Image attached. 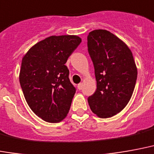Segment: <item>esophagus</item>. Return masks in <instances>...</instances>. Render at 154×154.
I'll list each match as a JSON object with an SVG mask.
<instances>
[{"label":"esophagus","instance_id":"34e87169","mask_svg":"<svg viewBox=\"0 0 154 154\" xmlns=\"http://www.w3.org/2000/svg\"><path fill=\"white\" fill-rule=\"evenodd\" d=\"M77 89H78L79 91H81V90L82 89V83H80V84H78V85H77Z\"/></svg>","mask_w":154,"mask_h":154}]
</instances>
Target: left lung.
<instances>
[{
    "mask_svg": "<svg viewBox=\"0 0 154 154\" xmlns=\"http://www.w3.org/2000/svg\"><path fill=\"white\" fill-rule=\"evenodd\" d=\"M87 45L97 82L89 105L99 118H111L126 107L134 91L137 68L133 54L125 42L103 29L89 32Z\"/></svg>",
    "mask_w": 154,
    "mask_h": 154,
    "instance_id": "1",
    "label": "left lung"
}]
</instances>
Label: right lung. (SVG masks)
<instances>
[{"label": "right lung", "mask_w": 154, "mask_h": 154, "mask_svg": "<svg viewBox=\"0 0 154 154\" xmlns=\"http://www.w3.org/2000/svg\"><path fill=\"white\" fill-rule=\"evenodd\" d=\"M82 42L74 35L51 36L32 46L22 59L19 82L36 116L56 123L67 117L76 89L65 65Z\"/></svg>", "instance_id": "right-lung-1"}]
</instances>
